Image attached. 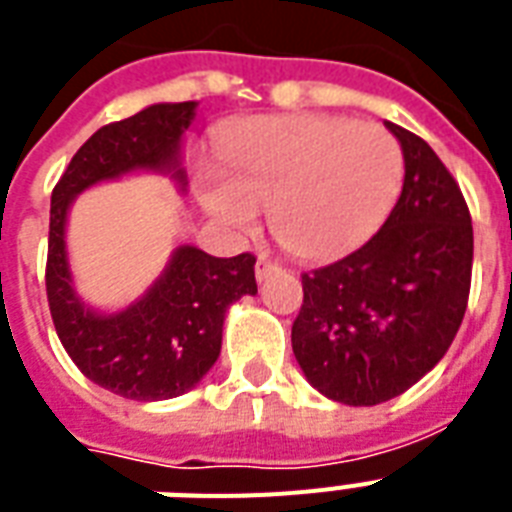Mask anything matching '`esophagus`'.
I'll use <instances>...</instances> for the list:
<instances>
[{"label": "esophagus", "instance_id": "34e87169", "mask_svg": "<svg viewBox=\"0 0 512 512\" xmlns=\"http://www.w3.org/2000/svg\"><path fill=\"white\" fill-rule=\"evenodd\" d=\"M279 271H281V265H279V263H273V260H271V257H268V255H260V257H257V265H255L257 281L268 279L271 273H279Z\"/></svg>", "mask_w": 512, "mask_h": 512}]
</instances>
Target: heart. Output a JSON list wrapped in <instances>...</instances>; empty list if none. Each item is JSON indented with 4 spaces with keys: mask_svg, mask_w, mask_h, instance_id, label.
Instances as JSON below:
<instances>
[{
    "mask_svg": "<svg viewBox=\"0 0 512 512\" xmlns=\"http://www.w3.org/2000/svg\"><path fill=\"white\" fill-rule=\"evenodd\" d=\"M225 170L204 172L209 215L247 233L271 207L281 247L303 260L348 255L380 231L404 185V148L380 124L342 116H260L223 143Z\"/></svg>",
    "mask_w": 512,
    "mask_h": 512,
    "instance_id": "b5f03b06",
    "label": "heart"
}]
</instances>
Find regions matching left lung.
<instances>
[{"instance_id":"obj_1","label":"left lung","mask_w":512,"mask_h":512,"mask_svg":"<svg viewBox=\"0 0 512 512\" xmlns=\"http://www.w3.org/2000/svg\"><path fill=\"white\" fill-rule=\"evenodd\" d=\"M404 188L382 228L337 263L303 273L292 350L313 388L348 406L401 396L444 358L462 324L473 223L436 151L393 122Z\"/></svg>"}]
</instances>
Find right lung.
Returning a JSON list of instances; mask_svg holds the SVG:
<instances>
[{
  "label": "right lung",
  "instance_id": "right-lung-1",
  "mask_svg": "<svg viewBox=\"0 0 512 512\" xmlns=\"http://www.w3.org/2000/svg\"><path fill=\"white\" fill-rule=\"evenodd\" d=\"M193 111V100L156 103L100 127L52 191L44 281L55 332L84 377L132 401L183 396L212 369L223 345L225 311L244 295H257L255 255L212 257L180 244L140 300L116 313L92 311L76 295L68 265V207L90 185L130 172H162L185 191L180 140Z\"/></svg>",
  "mask_w": 512,
  "mask_h": 512
}]
</instances>
